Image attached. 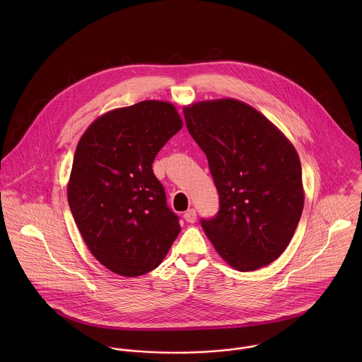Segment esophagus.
<instances>
[{
  "label": "esophagus",
  "mask_w": 362,
  "mask_h": 362,
  "mask_svg": "<svg viewBox=\"0 0 362 362\" xmlns=\"http://www.w3.org/2000/svg\"><path fill=\"white\" fill-rule=\"evenodd\" d=\"M184 218L188 221V223H195L197 221V210L195 209H189L184 213Z\"/></svg>",
  "instance_id": "34e87169"
}]
</instances>
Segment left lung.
<instances>
[{
  "mask_svg": "<svg viewBox=\"0 0 362 362\" xmlns=\"http://www.w3.org/2000/svg\"><path fill=\"white\" fill-rule=\"evenodd\" d=\"M188 132L204 151L218 192V211L201 218L230 266L257 270L290 244L304 207L294 146L255 108L233 99L184 110Z\"/></svg>",
  "mask_w": 362,
  "mask_h": 362,
  "instance_id": "obj_1",
  "label": "left lung"
}]
</instances>
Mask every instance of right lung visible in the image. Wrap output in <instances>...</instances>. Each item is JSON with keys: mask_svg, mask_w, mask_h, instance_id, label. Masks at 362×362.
I'll return each instance as SVG.
<instances>
[{"mask_svg": "<svg viewBox=\"0 0 362 362\" xmlns=\"http://www.w3.org/2000/svg\"><path fill=\"white\" fill-rule=\"evenodd\" d=\"M181 128L173 104L145 100L98 118L76 146L68 204L93 257L117 274L156 269L181 231L152 168Z\"/></svg>", "mask_w": 362, "mask_h": 362, "instance_id": "right-lung-1", "label": "right lung"}]
</instances>
